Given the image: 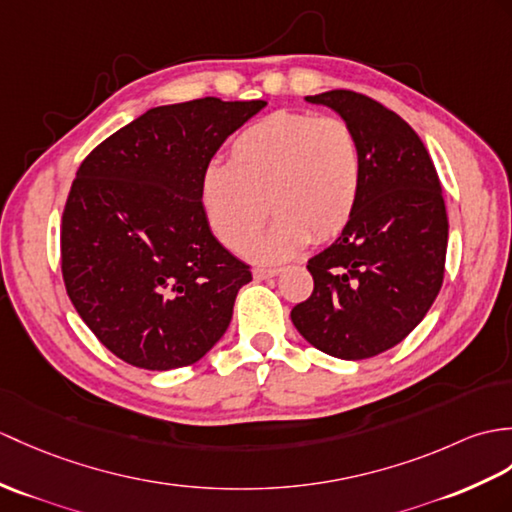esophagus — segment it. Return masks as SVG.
Instances as JSON below:
<instances>
[{"instance_id":"esophagus-1","label":"esophagus","mask_w":512,"mask_h":512,"mask_svg":"<svg viewBox=\"0 0 512 512\" xmlns=\"http://www.w3.org/2000/svg\"><path fill=\"white\" fill-rule=\"evenodd\" d=\"M279 272H281V268H255L253 277L257 281H264V279H270V277H277Z\"/></svg>"}]
</instances>
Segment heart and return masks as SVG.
<instances>
[{
    "label": "heart",
    "instance_id": "obj_1",
    "mask_svg": "<svg viewBox=\"0 0 512 512\" xmlns=\"http://www.w3.org/2000/svg\"><path fill=\"white\" fill-rule=\"evenodd\" d=\"M360 187V141L349 122L275 111L233 139L229 163L205 165L198 196L213 235L231 251H244L268 206L276 220L248 255L275 264L299 253L312 235L325 242L347 227Z\"/></svg>",
    "mask_w": 512,
    "mask_h": 512
}]
</instances>
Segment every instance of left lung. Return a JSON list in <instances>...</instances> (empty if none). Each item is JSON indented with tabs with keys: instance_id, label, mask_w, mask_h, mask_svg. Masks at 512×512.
Wrapping results in <instances>:
<instances>
[{
	"instance_id": "1",
	"label": "left lung",
	"mask_w": 512,
	"mask_h": 512,
	"mask_svg": "<svg viewBox=\"0 0 512 512\" xmlns=\"http://www.w3.org/2000/svg\"><path fill=\"white\" fill-rule=\"evenodd\" d=\"M360 141L358 207L338 240L307 261L314 292L290 314L327 355L366 360L395 347L430 310L445 275L449 222L441 181L408 122L368 95H307Z\"/></svg>"
}]
</instances>
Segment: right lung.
Returning <instances> with one entry per match:
<instances>
[{"mask_svg": "<svg viewBox=\"0 0 512 512\" xmlns=\"http://www.w3.org/2000/svg\"><path fill=\"white\" fill-rule=\"evenodd\" d=\"M264 100L157 106L80 163L61 227L63 281L106 349L146 371L198 362L227 331L251 268L213 237L198 185Z\"/></svg>", "mask_w": 512, "mask_h": 512, "instance_id": "obj_1", "label": "right lung"}]
</instances>
